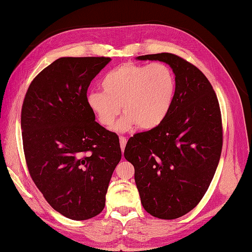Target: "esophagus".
<instances>
[{"mask_svg": "<svg viewBox=\"0 0 252 252\" xmlns=\"http://www.w3.org/2000/svg\"><path fill=\"white\" fill-rule=\"evenodd\" d=\"M119 140H120V147H121V150L122 153H124V150L126 148V138L125 136H120L119 137Z\"/></svg>", "mask_w": 252, "mask_h": 252, "instance_id": "obj_1", "label": "esophagus"}]
</instances>
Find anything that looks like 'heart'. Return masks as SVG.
<instances>
[{"instance_id": "heart-1", "label": "heart", "mask_w": 252, "mask_h": 252, "mask_svg": "<svg viewBox=\"0 0 252 252\" xmlns=\"http://www.w3.org/2000/svg\"><path fill=\"white\" fill-rule=\"evenodd\" d=\"M103 91H90L87 106L104 126H112L122 109L126 113L116 128L130 130L137 126L151 130L165 120L173 106L176 79L164 63L127 62L104 75Z\"/></svg>"}]
</instances>
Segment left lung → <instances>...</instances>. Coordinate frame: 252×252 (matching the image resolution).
Listing matches in <instances>:
<instances>
[{"label": "left lung", "mask_w": 252, "mask_h": 252, "mask_svg": "<svg viewBox=\"0 0 252 252\" xmlns=\"http://www.w3.org/2000/svg\"><path fill=\"white\" fill-rule=\"evenodd\" d=\"M136 59L168 64L176 91L165 120L128 138L125 158L135 169L146 212L176 219L200 203L217 169L222 149L219 102L206 76L183 58L162 52Z\"/></svg>", "instance_id": "left-lung-1"}]
</instances>
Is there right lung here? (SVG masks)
I'll return each instance as SVG.
<instances>
[{"instance_id": "add662e5", "label": "right lung", "mask_w": 252, "mask_h": 252, "mask_svg": "<svg viewBox=\"0 0 252 252\" xmlns=\"http://www.w3.org/2000/svg\"><path fill=\"white\" fill-rule=\"evenodd\" d=\"M106 57H64L35 77L21 109L23 151L29 173L45 200L72 220L102 212L119 137L99 126L86 103L91 80Z\"/></svg>"}]
</instances>
